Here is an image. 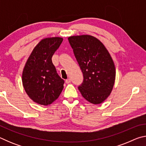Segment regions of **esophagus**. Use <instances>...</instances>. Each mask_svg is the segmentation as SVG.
I'll list each match as a JSON object with an SVG mask.
<instances>
[{"label": "esophagus", "instance_id": "esophagus-1", "mask_svg": "<svg viewBox=\"0 0 146 146\" xmlns=\"http://www.w3.org/2000/svg\"><path fill=\"white\" fill-rule=\"evenodd\" d=\"M71 79L70 78H68V79H66V84H69V83H70L71 82Z\"/></svg>", "mask_w": 146, "mask_h": 146}]
</instances>
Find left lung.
Segmentation results:
<instances>
[{"label": "left lung", "mask_w": 146, "mask_h": 146, "mask_svg": "<svg viewBox=\"0 0 146 146\" xmlns=\"http://www.w3.org/2000/svg\"><path fill=\"white\" fill-rule=\"evenodd\" d=\"M68 40L83 73V82L78 89L88 102L101 104L114 86L116 71L111 56L104 45L93 36H72Z\"/></svg>", "instance_id": "obj_1"}]
</instances>
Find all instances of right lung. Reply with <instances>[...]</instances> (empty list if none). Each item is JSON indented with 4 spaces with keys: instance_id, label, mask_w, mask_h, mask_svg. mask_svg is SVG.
Returning <instances> with one entry per match:
<instances>
[{
    "instance_id": "1",
    "label": "right lung",
    "mask_w": 146,
    "mask_h": 146,
    "mask_svg": "<svg viewBox=\"0 0 146 146\" xmlns=\"http://www.w3.org/2000/svg\"><path fill=\"white\" fill-rule=\"evenodd\" d=\"M63 38H44L32 51L23 72V84L29 97L38 104L48 106L57 99L64 80L57 73L51 58Z\"/></svg>"
}]
</instances>
